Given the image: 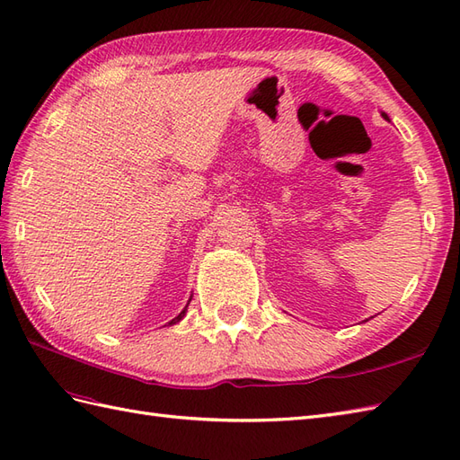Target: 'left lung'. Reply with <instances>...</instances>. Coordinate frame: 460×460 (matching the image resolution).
Masks as SVG:
<instances>
[{"mask_svg": "<svg viewBox=\"0 0 460 460\" xmlns=\"http://www.w3.org/2000/svg\"><path fill=\"white\" fill-rule=\"evenodd\" d=\"M383 116H385V118H386V114H383Z\"/></svg>", "mask_w": 460, "mask_h": 460, "instance_id": "8db88e82", "label": "left lung"}]
</instances>
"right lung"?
<instances>
[{
  "label": "right lung",
  "mask_w": 460,
  "mask_h": 460,
  "mask_svg": "<svg viewBox=\"0 0 460 460\" xmlns=\"http://www.w3.org/2000/svg\"><path fill=\"white\" fill-rule=\"evenodd\" d=\"M184 313H186V307H184V311H181V314L179 316H174V319L169 323V324H176L179 321H182V316H184Z\"/></svg>",
  "instance_id": "1"
}]
</instances>
